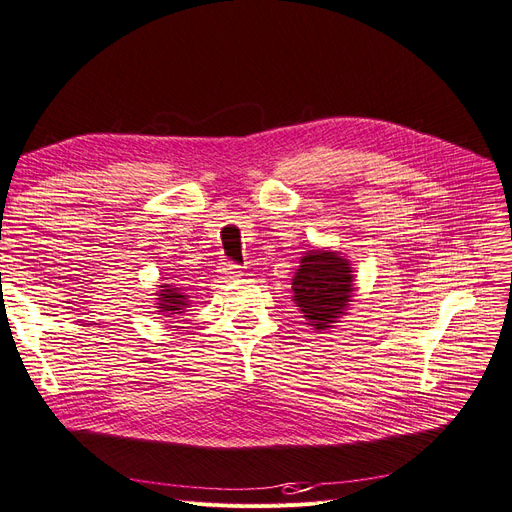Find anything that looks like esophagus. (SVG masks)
<instances>
[{
  "label": "esophagus",
  "mask_w": 512,
  "mask_h": 512,
  "mask_svg": "<svg viewBox=\"0 0 512 512\" xmlns=\"http://www.w3.org/2000/svg\"><path fill=\"white\" fill-rule=\"evenodd\" d=\"M221 274H223V278H240L242 270L238 266H232V263H225V266L221 268Z\"/></svg>",
  "instance_id": "1"
}]
</instances>
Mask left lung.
<instances>
[{"label": "left lung", "mask_w": 512, "mask_h": 512, "mask_svg": "<svg viewBox=\"0 0 512 512\" xmlns=\"http://www.w3.org/2000/svg\"><path fill=\"white\" fill-rule=\"evenodd\" d=\"M301 266L291 278L297 310L306 325L323 333L342 323L354 297V268L344 253L333 249H312L299 259Z\"/></svg>", "instance_id": "left-lung-1"}]
</instances>
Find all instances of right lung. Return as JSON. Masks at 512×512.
Listing matches in <instances>:
<instances>
[{"label":"right lung","instance_id":"add662e5","mask_svg":"<svg viewBox=\"0 0 512 512\" xmlns=\"http://www.w3.org/2000/svg\"><path fill=\"white\" fill-rule=\"evenodd\" d=\"M158 291L156 295V312L164 314L166 318H173V316H181L183 312H187L189 308V295L175 287V285H156Z\"/></svg>","mask_w":512,"mask_h":512}]
</instances>
